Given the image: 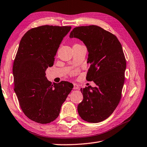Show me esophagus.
Listing matches in <instances>:
<instances>
[{
  "instance_id": "esophagus-1",
  "label": "esophagus",
  "mask_w": 147,
  "mask_h": 147,
  "mask_svg": "<svg viewBox=\"0 0 147 147\" xmlns=\"http://www.w3.org/2000/svg\"><path fill=\"white\" fill-rule=\"evenodd\" d=\"M74 90H79L80 87H79V86L78 85V84L74 83Z\"/></svg>"
}]
</instances>
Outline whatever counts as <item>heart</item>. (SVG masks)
Returning <instances> with one entry per match:
<instances>
[{
    "label": "heart",
    "mask_w": 147,
    "mask_h": 147,
    "mask_svg": "<svg viewBox=\"0 0 147 147\" xmlns=\"http://www.w3.org/2000/svg\"><path fill=\"white\" fill-rule=\"evenodd\" d=\"M75 45H79V44H75Z\"/></svg>",
    "instance_id": "obj_1"
}]
</instances>
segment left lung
Segmentation results:
<instances>
[{"label":"left lung","instance_id":"left-lung-1","mask_svg":"<svg viewBox=\"0 0 147 147\" xmlns=\"http://www.w3.org/2000/svg\"><path fill=\"white\" fill-rule=\"evenodd\" d=\"M69 36L86 46L90 67L86 78L97 85L81 88L83 99L78 105V114L87 122H101L112 114L121 98L126 67L121 44L114 34L95 25L75 28Z\"/></svg>","mask_w":147,"mask_h":147}]
</instances>
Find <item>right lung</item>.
<instances>
[{
  "label": "right lung",
  "mask_w": 147,
  "mask_h": 147,
  "mask_svg": "<svg viewBox=\"0 0 147 147\" xmlns=\"http://www.w3.org/2000/svg\"><path fill=\"white\" fill-rule=\"evenodd\" d=\"M70 29L71 26H41L29 30L21 40L13 65L14 90L22 111L33 121L47 124L55 120L74 87L68 82L52 84L45 76Z\"/></svg>",
  "instance_id": "obj_1"
}]
</instances>
